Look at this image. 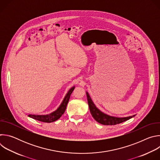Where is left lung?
Instances as JSON below:
<instances>
[{"label":"left lung","mask_w":160,"mask_h":160,"mask_svg":"<svg viewBox=\"0 0 160 160\" xmlns=\"http://www.w3.org/2000/svg\"><path fill=\"white\" fill-rule=\"evenodd\" d=\"M86 94H87L88 104V107H89L91 115H92V117L94 118L96 121H97L98 123L102 125H115L124 122L135 116V115H134L127 117H113V116H110L109 115H107V114L103 112L99 108L96 107V106L94 104V102L92 101V99L90 98L87 92H86Z\"/></svg>","instance_id":"8db88e82"}]
</instances>
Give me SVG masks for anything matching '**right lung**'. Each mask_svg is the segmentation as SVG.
Wrapping results in <instances>:
<instances>
[{
	"instance_id": "right-lung-1",
	"label": "right lung",
	"mask_w": 160,
	"mask_h": 160,
	"mask_svg": "<svg viewBox=\"0 0 160 160\" xmlns=\"http://www.w3.org/2000/svg\"><path fill=\"white\" fill-rule=\"evenodd\" d=\"M75 87L73 86L69 90H68V92L66 94L61 104H60V106L58 107V108L56 111L52 112L50 114H48V115H32V114H28V117L32 118L35 120H38V121L42 122H45V123H51V122L58 120L64 112L66 106H67V104H68V101H69L70 96L73 91Z\"/></svg>"
}]
</instances>
